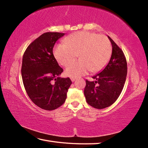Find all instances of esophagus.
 I'll use <instances>...</instances> for the list:
<instances>
[{
	"instance_id": "1",
	"label": "esophagus",
	"mask_w": 148,
	"mask_h": 148,
	"mask_svg": "<svg viewBox=\"0 0 148 148\" xmlns=\"http://www.w3.org/2000/svg\"><path fill=\"white\" fill-rule=\"evenodd\" d=\"M71 79L72 80V82H74V81H75V80L76 79V77H71Z\"/></svg>"
}]
</instances>
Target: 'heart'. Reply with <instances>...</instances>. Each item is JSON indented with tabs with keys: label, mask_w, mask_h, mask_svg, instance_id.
Instances as JSON below:
<instances>
[{
	"label": "heart",
	"mask_w": 148,
	"mask_h": 148,
	"mask_svg": "<svg viewBox=\"0 0 148 148\" xmlns=\"http://www.w3.org/2000/svg\"><path fill=\"white\" fill-rule=\"evenodd\" d=\"M111 44L106 36L94 32L80 31L64 39V44H57L53 55L62 66L76 58L80 60L70 63L65 69L66 76L76 77L87 73L101 71L109 62L112 55Z\"/></svg>",
	"instance_id": "obj_1"
}]
</instances>
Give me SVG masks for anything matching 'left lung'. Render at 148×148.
I'll return each mask as SVG.
<instances>
[{
  "label": "left lung",
  "mask_w": 148,
  "mask_h": 148,
  "mask_svg": "<svg viewBox=\"0 0 148 148\" xmlns=\"http://www.w3.org/2000/svg\"><path fill=\"white\" fill-rule=\"evenodd\" d=\"M112 53L108 64L101 72L92 76L95 81L86 80L84 95L88 104L103 109L118 99L123 89L127 74V64L122 49L110 36Z\"/></svg>",
  "instance_id": "1"
}]
</instances>
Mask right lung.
Wrapping results in <instances>:
<instances>
[{"mask_svg": "<svg viewBox=\"0 0 148 148\" xmlns=\"http://www.w3.org/2000/svg\"><path fill=\"white\" fill-rule=\"evenodd\" d=\"M64 35L51 32L42 34L30 44L23 56L21 76L25 89L31 101L46 110H56L63 104L72 84L69 77H59L63 69L53 53L55 44Z\"/></svg>", "mask_w": 148, "mask_h": 148, "instance_id": "right-lung-1", "label": "right lung"}]
</instances>
